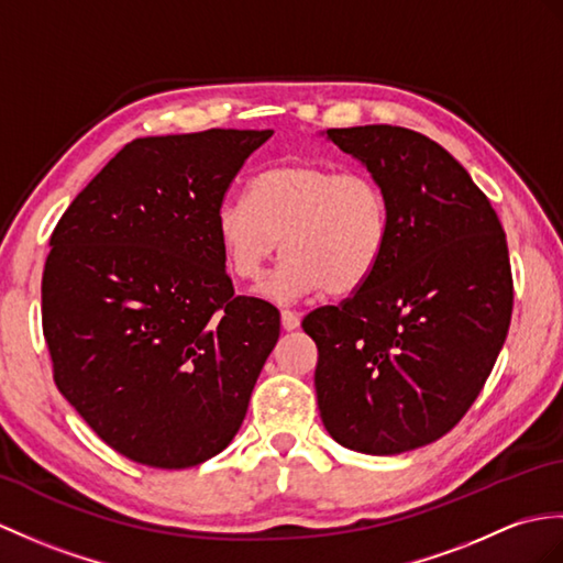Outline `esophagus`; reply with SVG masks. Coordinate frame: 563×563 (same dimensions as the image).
<instances>
[{"label": "esophagus", "mask_w": 563, "mask_h": 563, "mask_svg": "<svg viewBox=\"0 0 563 563\" xmlns=\"http://www.w3.org/2000/svg\"><path fill=\"white\" fill-rule=\"evenodd\" d=\"M299 313L297 311H290V309H283L280 311V323H283V329L285 331H295V329H299Z\"/></svg>", "instance_id": "34e87169"}]
</instances>
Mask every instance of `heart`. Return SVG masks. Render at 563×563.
<instances>
[{"label":"heart","instance_id":"b5f03b06","mask_svg":"<svg viewBox=\"0 0 563 563\" xmlns=\"http://www.w3.org/2000/svg\"><path fill=\"white\" fill-rule=\"evenodd\" d=\"M216 240L238 280H258L273 254L285 256L261 295L290 305L317 295H350L372 278L390 238L384 187L364 173L297 161L256 175L250 201H222Z\"/></svg>","mask_w":563,"mask_h":563}]
</instances>
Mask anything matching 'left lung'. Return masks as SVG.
<instances>
[{
    "label": "left lung",
    "instance_id": "1",
    "mask_svg": "<svg viewBox=\"0 0 563 563\" xmlns=\"http://www.w3.org/2000/svg\"><path fill=\"white\" fill-rule=\"evenodd\" d=\"M384 187L382 264L338 307L307 313L323 427L341 446L396 455L463 420L504 347L514 309L506 234L467 169L412 129H329Z\"/></svg>",
    "mask_w": 563,
    "mask_h": 563
}]
</instances>
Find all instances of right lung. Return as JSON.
<instances>
[{"label":"right lung","instance_id":"add662e5","mask_svg":"<svg viewBox=\"0 0 563 563\" xmlns=\"http://www.w3.org/2000/svg\"><path fill=\"white\" fill-rule=\"evenodd\" d=\"M271 129L134 139L49 238L43 333L59 394L117 453L181 470L238 434L280 335L234 295L216 211Z\"/></svg>","mask_w":563,"mask_h":563}]
</instances>
